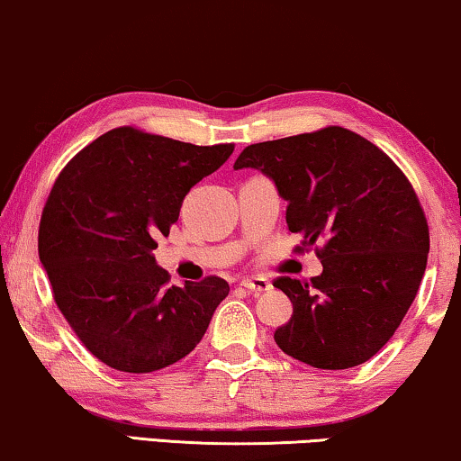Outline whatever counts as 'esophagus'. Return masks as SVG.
I'll use <instances>...</instances> for the list:
<instances>
[{
  "instance_id": "obj_1",
  "label": "esophagus",
  "mask_w": 461,
  "mask_h": 461,
  "mask_svg": "<svg viewBox=\"0 0 461 461\" xmlns=\"http://www.w3.org/2000/svg\"><path fill=\"white\" fill-rule=\"evenodd\" d=\"M240 286L249 290V293H252L255 296L267 293V290H271V282L267 280V277H250V280H242V284Z\"/></svg>"
}]
</instances>
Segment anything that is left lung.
<instances>
[{"mask_svg": "<svg viewBox=\"0 0 461 461\" xmlns=\"http://www.w3.org/2000/svg\"><path fill=\"white\" fill-rule=\"evenodd\" d=\"M244 167L274 179L288 230L303 236L296 250L315 246L323 263L311 282H274L293 303L277 347L320 369L372 359L411 307L430 250L410 179L378 146L336 125L246 146L233 163Z\"/></svg>", "mask_w": 461, "mask_h": 461, "instance_id": "1", "label": "left lung"}]
</instances>
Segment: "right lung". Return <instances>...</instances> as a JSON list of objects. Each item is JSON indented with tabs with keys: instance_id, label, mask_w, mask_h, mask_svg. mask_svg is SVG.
<instances>
[{
	"instance_id": "obj_1",
	"label": "right lung",
	"mask_w": 461,
	"mask_h": 461,
	"mask_svg": "<svg viewBox=\"0 0 461 461\" xmlns=\"http://www.w3.org/2000/svg\"><path fill=\"white\" fill-rule=\"evenodd\" d=\"M231 152L233 144L194 146L116 127L58 175L39 223V258L64 320L102 363L150 374L203 340L230 284L209 276L167 286L152 250L190 187Z\"/></svg>"
}]
</instances>
